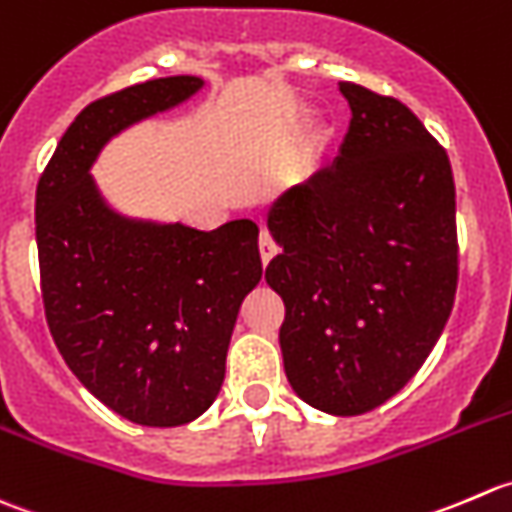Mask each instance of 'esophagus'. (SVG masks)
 <instances>
[{"instance_id": "esophagus-1", "label": "esophagus", "mask_w": 512, "mask_h": 512, "mask_svg": "<svg viewBox=\"0 0 512 512\" xmlns=\"http://www.w3.org/2000/svg\"><path fill=\"white\" fill-rule=\"evenodd\" d=\"M258 251H261L263 266H266V263L278 254V244L273 241V236L268 234V231H261V236H258Z\"/></svg>"}]
</instances>
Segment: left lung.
<instances>
[{"instance_id": "obj_1", "label": "left lung", "mask_w": 512, "mask_h": 512, "mask_svg": "<svg viewBox=\"0 0 512 512\" xmlns=\"http://www.w3.org/2000/svg\"><path fill=\"white\" fill-rule=\"evenodd\" d=\"M341 151L266 216L281 254L266 281L286 303L281 353L296 396L331 416L383 406L438 343L458 286L448 154L391 96L338 84Z\"/></svg>"}]
</instances>
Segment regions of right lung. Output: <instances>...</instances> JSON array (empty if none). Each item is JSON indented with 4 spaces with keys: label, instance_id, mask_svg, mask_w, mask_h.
<instances>
[{
    "label": "right lung",
    "instance_id": "obj_1",
    "mask_svg": "<svg viewBox=\"0 0 512 512\" xmlns=\"http://www.w3.org/2000/svg\"><path fill=\"white\" fill-rule=\"evenodd\" d=\"M204 79L179 74L91 101L37 186V249L49 331L79 383L139 426L209 411L226 376L236 316L261 281L258 226L199 231L116 211L91 176L104 146L184 104Z\"/></svg>",
    "mask_w": 512,
    "mask_h": 512
}]
</instances>
